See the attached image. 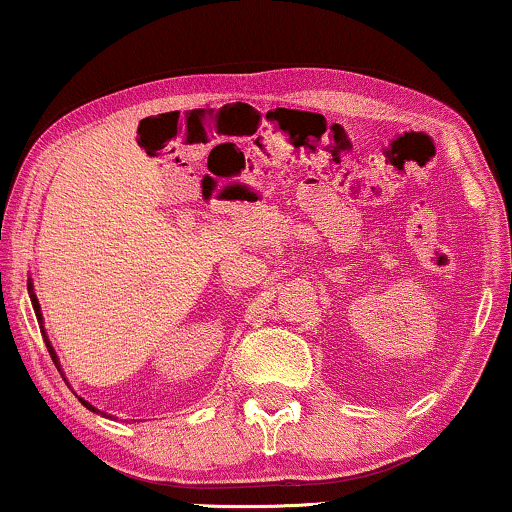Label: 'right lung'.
Segmentation results:
<instances>
[{"label": "right lung", "instance_id": "add662e5", "mask_svg": "<svg viewBox=\"0 0 512 512\" xmlns=\"http://www.w3.org/2000/svg\"><path fill=\"white\" fill-rule=\"evenodd\" d=\"M30 300H32V307H35V314H37V319H40V323H42V312H40V302H37V295L32 293V286H30ZM42 335H44V342H47V349H49V354H51V359H54V364H56V368L58 371H61V366H58V357H56V352H54V347H51V342H49V338H47V333H44V326H42ZM63 375V373H61ZM66 380V378H63ZM84 406H87L89 411H94V413H101L99 409H96V406H92L89 404V401H84V399H80ZM103 416H106V413H103Z\"/></svg>", "mask_w": 512, "mask_h": 512}]
</instances>
